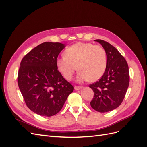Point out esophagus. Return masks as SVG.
I'll list each match as a JSON object with an SVG mask.
<instances>
[{
  "label": "esophagus",
  "instance_id": "esophagus-1",
  "mask_svg": "<svg viewBox=\"0 0 147 147\" xmlns=\"http://www.w3.org/2000/svg\"><path fill=\"white\" fill-rule=\"evenodd\" d=\"M83 87V86H75V87H74V89L75 90H81V89H82Z\"/></svg>",
  "mask_w": 147,
  "mask_h": 147
}]
</instances>
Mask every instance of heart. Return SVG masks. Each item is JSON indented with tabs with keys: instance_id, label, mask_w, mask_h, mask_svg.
I'll return each instance as SVG.
<instances>
[{
	"instance_id": "1",
	"label": "heart",
	"mask_w": 147,
	"mask_h": 147,
	"mask_svg": "<svg viewBox=\"0 0 147 147\" xmlns=\"http://www.w3.org/2000/svg\"><path fill=\"white\" fill-rule=\"evenodd\" d=\"M107 57L104 48L91 43L78 42L67 48L65 56L56 60V67L62 75L70 80L77 69L79 82H94L103 76Z\"/></svg>"
}]
</instances>
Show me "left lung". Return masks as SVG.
Wrapping results in <instances>:
<instances>
[{
    "instance_id": "left-lung-1",
    "label": "left lung",
    "mask_w": 147,
    "mask_h": 147,
    "mask_svg": "<svg viewBox=\"0 0 147 147\" xmlns=\"http://www.w3.org/2000/svg\"><path fill=\"white\" fill-rule=\"evenodd\" d=\"M94 41L104 48L107 63L103 76L90 85L94 92L90 104L97 112L104 113L117 109L121 104L129 84V73L126 59L116 48L102 40Z\"/></svg>"
}]
</instances>
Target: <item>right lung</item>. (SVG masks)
<instances>
[{
    "mask_svg": "<svg viewBox=\"0 0 147 147\" xmlns=\"http://www.w3.org/2000/svg\"><path fill=\"white\" fill-rule=\"evenodd\" d=\"M65 45L44 42L22 59L18 84L28 108L43 117H51L63 108L74 86L64 78L56 60Z\"/></svg>",
    "mask_w": 147,
    "mask_h": 147,
    "instance_id": "obj_1",
    "label": "right lung"
}]
</instances>
